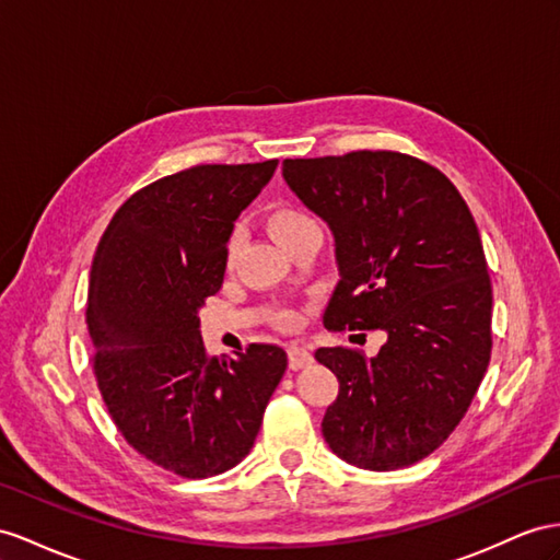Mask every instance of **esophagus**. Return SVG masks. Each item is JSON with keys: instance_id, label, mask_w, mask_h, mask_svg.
Returning a JSON list of instances; mask_svg holds the SVG:
<instances>
[{"instance_id": "1", "label": "esophagus", "mask_w": 560, "mask_h": 560, "mask_svg": "<svg viewBox=\"0 0 560 560\" xmlns=\"http://www.w3.org/2000/svg\"><path fill=\"white\" fill-rule=\"evenodd\" d=\"M310 362H312V352L307 348H300V346L289 348V366L291 369H303Z\"/></svg>"}]
</instances>
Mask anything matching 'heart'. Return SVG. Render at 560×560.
Listing matches in <instances>:
<instances>
[{
  "label": "heart",
  "instance_id": "obj_1",
  "mask_svg": "<svg viewBox=\"0 0 560 560\" xmlns=\"http://www.w3.org/2000/svg\"><path fill=\"white\" fill-rule=\"evenodd\" d=\"M310 224H314V220L310 218L307 212H303V210H298V208H291V206H283V208H277V210H271L269 214H267V229H269V234H271V238H275L281 248H285L291 243V238H295L300 232H303V229H307ZM236 234L229 238V246H226V250H229V260H232L234 257V253H236ZM279 322L281 324H293L295 322V317L291 312H283L281 317H279Z\"/></svg>",
  "mask_w": 560,
  "mask_h": 560
}]
</instances>
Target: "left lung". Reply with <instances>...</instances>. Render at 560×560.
Instances as JSON below:
<instances>
[{"label": "left lung", "mask_w": 560, "mask_h": 560, "mask_svg": "<svg viewBox=\"0 0 560 560\" xmlns=\"http://www.w3.org/2000/svg\"><path fill=\"white\" fill-rule=\"evenodd\" d=\"M293 194L328 224L340 281L328 331L388 334L376 357L319 348L338 376L322 433L342 462H421L464 419L492 352V283L476 220L433 165L397 151L283 161Z\"/></svg>", "instance_id": "left-lung-1"}]
</instances>
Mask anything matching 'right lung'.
<instances>
[{
  "label": "right lung",
  "mask_w": 560,
  "mask_h": 560,
  "mask_svg": "<svg viewBox=\"0 0 560 560\" xmlns=\"http://www.w3.org/2000/svg\"><path fill=\"white\" fill-rule=\"evenodd\" d=\"M279 161L194 165L132 194L90 271L94 376L113 423L149 462L210 478L246 456L289 357L253 342L208 357L198 312L222 289L234 222Z\"/></svg>",
  "instance_id": "obj_1"
}]
</instances>
